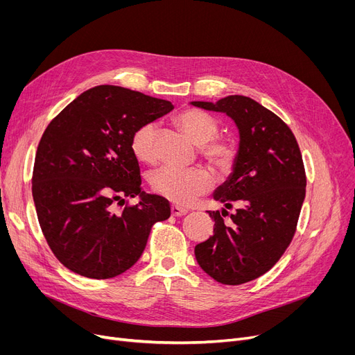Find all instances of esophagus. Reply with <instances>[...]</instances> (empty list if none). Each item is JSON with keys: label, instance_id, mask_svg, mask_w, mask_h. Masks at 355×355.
<instances>
[{"label": "esophagus", "instance_id": "1", "mask_svg": "<svg viewBox=\"0 0 355 355\" xmlns=\"http://www.w3.org/2000/svg\"><path fill=\"white\" fill-rule=\"evenodd\" d=\"M185 213H187V210L180 207V206H175V204H174V206H171V214H173V216L180 217V216H184Z\"/></svg>", "mask_w": 355, "mask_h": 355}]
</instances>
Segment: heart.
I'll list each match as a JSON object with an SVG mask.
<instances>
[{
    "instance_id": "obj_1",
    "label": "heart",
    "mask_w": 355,
    "mask_h": 355,
    "mask_svg": "<svg viewBox=\"0 0 355 355\" xmlns=\"http://www.w3.org/2000/svg\"><path fill=\"white\" fill-rule=\"evenodd\" d=\"M175 125L198 145L200 157L214 170L227 171L236 159V146L230 138L218 137L220 125L216 118L196 107H187L175 115ZM158 128L148 122L138 126L130 137V151L142 164H154L157 159ZM211 177L202 168L178 170L162 166L149 177V185L155 194L180 206L191 204L198 196L211 189Z\"/></svg>"
}]
</instances>
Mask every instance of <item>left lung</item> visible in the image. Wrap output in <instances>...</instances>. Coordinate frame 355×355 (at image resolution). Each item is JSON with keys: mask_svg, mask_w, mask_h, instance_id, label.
<instances>
[{"mask_svg": "<svg viewBox=\"0 0 355 355\" xmlns=\"http://www.w3.org/2000/svg\"><path fill=\"white\" fill-rule=\"evenodd\" d=\"M225 112L237 125L240 146L230 178L214 200L228 212L209 211L213 236L194 249L200 268L223 285H241L270 270L296 232L305 198L306 175L300 145L289 126L256 101L232 95L216 103L193 102Z\"/></svg>", "mask_w": 355, "mask_h": 355, "instance_id": "1", "label": "left lung"}]
</instances>
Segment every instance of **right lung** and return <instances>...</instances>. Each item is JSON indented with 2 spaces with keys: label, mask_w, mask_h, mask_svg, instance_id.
Segmentation results:
<instances>
[{
  "label": "right lung",
  "mask_w": 355,
  "mask_h": 355,
  "mask_svg": "<svg viewBox=\"0 0 355 355\" xmlns=\"http://www.w3.org/2000/svg\"><path fill=\"white\" fill-rule=\"evenodd\" d=\"M174 106L144 93L102 85L83 92L55 116L37 146L31 191L49 248L69 270L115 277L141 257L153 226L170 202L141 189L134 130ZM141 196L121 214L115 203Z\"/></svg>",
  "instance_id": "1"
}]
</instances>
